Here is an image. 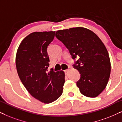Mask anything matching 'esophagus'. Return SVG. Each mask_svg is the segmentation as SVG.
<instances>
[{
  "mask_svg": "<svg viewBox=\"0 0 122 122\" xmlns=\"http://www.w3.org/2000/svg\"><path fill=\"white\" fill-rule=\"evenodd\" d=\"M69 69L66 70L65 71V74H66V75H67V74H68V72H69Z\"/></svg>",
  "mask_w": 122,
  "mask_h": 122,
  "instance_id": "1",
  "label": "esophagus"
}]
</instances>
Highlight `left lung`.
<instances>
[{"label":"left lung","mask_w":122,"mask_h":122,"mask_svg":"<svg viewBox=\"0 0 122 122\" xmlns=\"http://www.w3.org/2000/svg\"><path fill=\"white\" fill-rule=\"evenodd\" d=\"M56 37L69 50L72 58H79L73 65L80 74L76 82L84 95L95 98L104 90L111 71L109 54L95 33L83 27L59 30Z\"/></svg>","instance_id":"1"}]
</instances>
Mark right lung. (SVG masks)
<instances>
[{
    "mask_svg": "<svg viewBox=\"0 0 122 122\" xmlns=\"http://www.w3.org/2000/svg\"><path fill=\"white\" fill-rule=\"evenodd\" d=\"M55 32H35L25 37L18 48L15 64L21 81L32 97L46 104L62 95L65 81L63 71L48 72L50 60L47 48Z\"/></svg>",
    "mask_w": 122,
    "mask_h": 122,
    "instance_id": "obj_1",
    "label": "right lung"
}]
</instances>
